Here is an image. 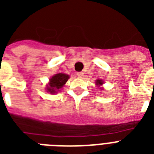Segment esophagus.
Listing matches in <instances>:
<instances>
[{
  "instance_id": "obj_1",
  "label": "esophagus",
  "mask_w": 154,
  "mask_h": 154,
  "mask_svg": "<svg viewBox=\"0 0 154 154\" xmlns=\"http://www.w3.org/2000/svg\"><path fill=\"white\" fill-rule=\"evenodd\" d=\"M77 77H79V78H82V77H84V72H77Z\"/></svg>"
}]
</instances>
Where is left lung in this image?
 I'll list each match as a JSON object with an SVG mask.
<instances>
[{
    "mask_svg": "<svg viewBox=\"0 0 154 154\" xmlns=\"http://www.w3.org/2000/svg\"><path fill=\"white\" fill-rule=\"evenodd\" d=\"M96 85H98V86H100V85H103L102 80H97Z\"/></svg>",
    "mask_w": 154,
    "mask_h": 154,
    "instance_id": "8db88e82",
    "label": "left lung"
}]
</instances>
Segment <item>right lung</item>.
<instances>
[{"label": "right lung", "mask_w": 154, "mask_h": 154, "mask_svg": "<svg viewBox=\"0 0 154 154\" xmlns=\"http://www.w3.org/2000/svg\"><path fill=\"white\" fill-rule=\"evenodd\" d=\"M69 78V76L65 73H57L49 79V85H47L46 90L51 94H57L65 84L67 82L68 79Z\"/></svg>", "instance_id": "obj_1"}]
</instances>
